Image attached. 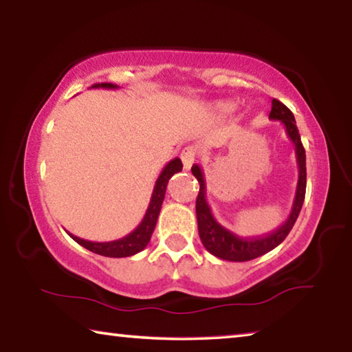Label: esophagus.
Wrapping results in <instances>:
<instances>
[{"label":"esophagus","instance_id":"esophagus-1","mask_svg":"<svg viewBox=\"0 0 352 352\" xmlns=\"http://www.w3.org/2000/svg\"><path fill=\"white\" fill-rule=\"evenodd\" d=\"M195 157H197V152H195V148L192 146H189V147L184 148V151L180 155L183 168L188 169V170L192 168V164L195 163Z\"/></svg>","mask_w":352,"mask_h":352}]
</instances>
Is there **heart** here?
Instances as JSON below:
<instances>
[{
    "mask_svg": "<svg viewBox=\"0 0 352 352\" xmlns=\"http://www.w3.org/2000/svg\"><path fill=\"white\" fill-rule=\"evenodd\" d=\"M231 110H233V105H231V104H220L219 105L220 113H230Z\"/></svg>",
    "mask_w": 352,
    "mask_h": 352,
    "instance_id": "heart-1",
    "label": "heart"
}]
</instances>
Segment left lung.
Segmentation results:
<instances>
[{"mask_svg":"<svg viewBox=\"0 0 352 352\" xmlns=\"http://www.w3.org/2000/svg\"><path fill=\"white\" fill-rule=\"evenodd\" d=\"M270 119L275 121H281L285 127V132L290 141L294 142L295 152H296V163H298V184H296V194L294 200V206H292V212L287 220L276 228L272 233L265 236L258 237H242L234 234L233 231L226 230L225 226L220 225L214 214L211 211L210 205L206 201V186L204 172L199 164L192 166V174L200 183V190L197 195V201H195V212H197V223H199V236L201 239L204 247L211 254L216 256L219 259L233 261V262H245L252 261L254 258L269 253L270 250L276 248L281 243L287 234L290 233L292 226L295 225L298 214L301 211L302 201H305L306 195V152L305 147L301 144L300 133H298L296 121L287 107L278 99L272 100V111L269 115Z\"/></svg>","mask_w":352,"mask_h":352,"instance_id":"left-lung-1","label":"left lung"}]
</instances>
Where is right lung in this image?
Listing matches in <instances>:
<instances>
[{
	"label": "right lung",
	"mask_w": 352,
	"mask_h": 352,
	"mask_svg": "<svg viewBox=\"0 0 352 352\" xmlns=\"http://www.w3.org/2000/svg\"><path fill=\"white\" fill-rule=\"evenodd\" d=\"M91 88H118V85H113V83H94ZM183 168L182 160L180 158H174L172 162L164 166V169L160 174L157 183H155L153 192H152V199L151 204H148L147 211L144 214V219L141 220V223L136 226V228L132 231V233L127 234L126 237L118 241H111V242H91V241H85L80 239L74 234L68 233L73 239L80 243L82 247H85L87 250H90L93 253H98L100 256H107V258H127V256H133L136 253H140L141 250H144L147 247L148 241H151L152 233L155 230V225H157V219L160 216V210H162L163 200H164V194H166V186H168L169 178L180 172Z\"/></svg>",
	"instance_id": "right-lung-1"
}]
</instances>
